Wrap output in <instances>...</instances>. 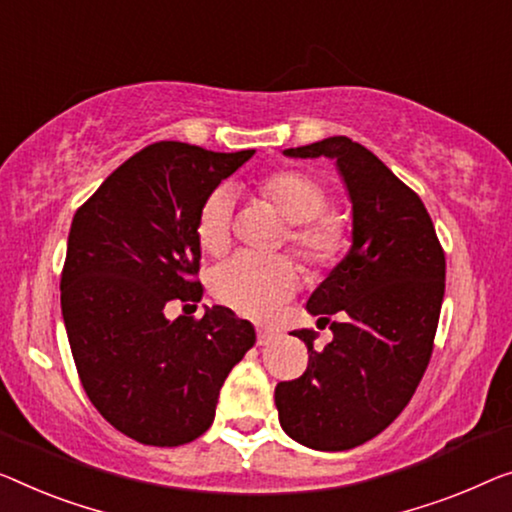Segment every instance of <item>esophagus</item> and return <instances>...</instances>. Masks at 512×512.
<instances>
[{
    "label": "esophagus",
    "mask_w": 512,
    "mask_h": 512,
    "mask_svg": "<svg viewBox=\"0 0 512 512\" xmlns=\"http://www.w3.org/2000/svg\"><path fill=\"white\" fill-rule=\"evenodd\" d=\"M276 340V333L269 331V329H259L257 331V345H269V342Z\"/></svg>",
    "instance_id": "obj_1"
}]
</instances>
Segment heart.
Masks as SVG:
<instances>
[{
    "instance_id": "heart-1",
    "label": "heart",
    "mask_w": 512,
    "mask_h": 512,
    "mask_svg": "<svg viewBox=\"0 0 512 512\" xmlns=\"http://www.w3.org/2000/svg\"><path fill=\"white\" fill-rule=\"evenodd\" d=\"M259 193L289 223V246L305 264L322 269L338 262L347 246V220L324 211L326 188L299 170L276 172L259 186ZM234 197L230 188H218L204 200L197 216V239L209 253L227 248L232 234ZM299 285L294 264L285 257L236 253L220 262L209 276L211 294L239 315L266 319Z\"/></svg>"
}]
</instances>
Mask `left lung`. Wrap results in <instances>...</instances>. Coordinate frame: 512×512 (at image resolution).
<instances>
[{
  "mask_svg": "<svg viewBox=\"0 0 512 512\" xmlns=\"http://www.w3.org/2000/svg\"><path fill=\"white\" fill-rule=\"evenodd\" d=\"M289 158H333L352 202V246L310 294V315L333 340L315 349L312 329L299 379L280 381L282 430L315 451H349L384 432L407 407L430 363L446 257L414 190L345 135L285 149ZM335 316V320L330 317Z\"/></svg>",
  "mask_w": 512,
  "mask_h": 512,
  "instance_id": "obj_1",
  "label": "left lung"
}]
</instances>
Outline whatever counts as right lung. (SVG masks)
Here are the masks:
<instances>
[{
	"label": "right lung",
	"instance_id": "1",
	"mask_svg": "<svg viewBox=\"0 0 512 512\" xmlns=\"http://www.w3.org/2000/svg\"><path fill=\"white\" fill-rule=\"evenodd\" d=\"M255 149L216 154L183 142L137 151L75 211L61 271V315L82 386L101 416L147 446L204 434L220 388L255 345L225 305L170 322V301L197 303V216Z\"/></svg>",
	"mask_w": 512,
	"mask_h": 512
}]
</instances>
